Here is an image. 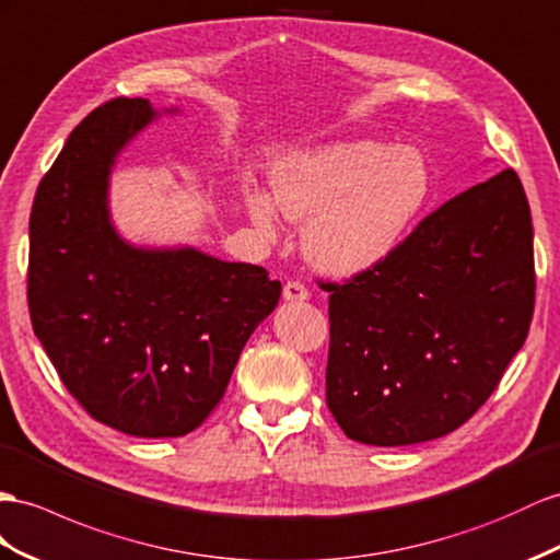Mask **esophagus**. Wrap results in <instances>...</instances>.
<instances>
[{"label": "esophagus", "mask_w": 560, "mask_h": 560, "mask_svg": "<svg viewBox=\"0 0 560 560\" xmlns=\"http://www.w3.org/2000/svg\"><path fill=\"white\" fill-rule=\"evenodd\" d=\"M283 298L291 300V303H295V300H307V298H310V291H307L305 283L289 281V283L283 285Z\"/></svg>", "instance_id": "1"}]
</instances>
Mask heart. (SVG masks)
Masks as SVG:
<instances>
[{"label":"heart","instance_id":"heart-1","mask_svg":"<svg viewBox=\"0 0 560 560\" xmlns=\"http://www.w3.org/2000/svg\"><path fill=\"white\" fill-rule=\"evenodd\" d=\"M277 208L307 222L305 255L326 275L350 277L383 262L419 222L433 194V170L413 147L357 139L291 155L271 177ZM269 196L250 189V220L277 234Z\"/></svg>","mask_w":560,"mask_h":560}]
</instances>
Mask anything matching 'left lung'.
<instances>
[{
  "label": "left lung",
  "mask_w": 560,
  "mask_h": 560,
  "mask_svg": "<svg viewBox=\"0 0 560 560\" xmlns=\"http://www.w3.org/2000/svg\"><path fill=\"white\" fill-rule=\"evenodd\" d=\"M328 293L326 405L350 440L399 447L464 425L523 348L535 312L533 218L515 170L423 218Z\"/></svg>",
  "instance_id": "obj_1"
}]
</instances>
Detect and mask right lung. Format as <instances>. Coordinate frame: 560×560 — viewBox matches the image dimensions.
<instances>
[{"label": "right lung", "mask_w": 560, "mask_h": 560, "mask_svg": "<svg viewBox=\"0 0 560 560\" xmlns=\"http://www.w3.org/2000/svg\"><path fill=\"white\" fill-rule=\"evenodd\" d=\"M153 118L149 98L118 96L70 132L35 194L27 307L56 374L94 421L179 438L220 405L281 283L257 265L141 250L116 234L108 172Z\"/></svg>", "instance_id": "add662e5"}]
</instances>
